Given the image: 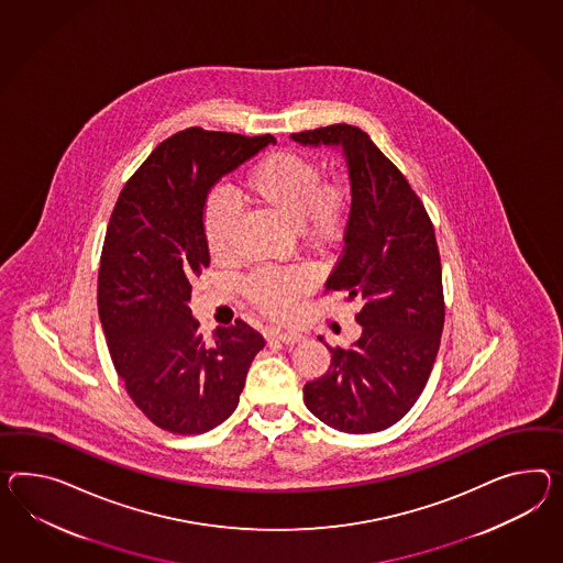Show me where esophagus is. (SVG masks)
<instances>
[{"label":"esophagus","instance_id":"34e87169","mask_svg":"<svg viewBox=\"0 0 563 563\" xmlns=\"http://www.w3.org/2000/svg\"><path fill=\"white\" fill-rule=\"evenodd\" d=\"M267 336H269V339H274V341L284 343V345H294V343H300L303 339L300 332L279 331V329H274V331L267 332Z\"/></svg>","mask_w":563,"mask_h":563}]
</instances>
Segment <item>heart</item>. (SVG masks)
Segmentation results:
<instances>
[{
	"label": "heart",
	"instance_id": "heart-1",
	"mask_svg": "<svg viewBox=\"0 0 563 563\" xmlns=\"http://www.w3.org/2000/svg\"><path fill=\"white\" fill-rule=\"evenodd\" d=\"M241 196L246 203L291 224L296 236L327 243L349 210V189L341 179L320 181L314 161L291 151H277L245 175ZM236 217L229 202L214 198L203 214V239L210 255L217 261L231 255ZM310 277L303 269L261 272L253 275L246 296L269 317H286L291 300L308 288Z\"/></svg>",
	"mask_w": 563,
	"mask_h": 563
}]
</instances>
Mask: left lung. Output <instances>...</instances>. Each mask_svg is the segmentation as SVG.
<instances>
[{
  "mask_svg": "<svg viewBox=\"0 0 563 563\" xmlns=\"http://www.w3.org/2000/svg\"><path fill=\"white\" fill-rule=\"evenodd\" d=\"M289 139L341 148L345 157L351 186L345 249L324 288L361 303L360 339L346 349L329 346L331 367L303 386V402L336 431L377 433L415 406L441 343L445 303L433 224L367 132L332 124Z\"/></svg>",
  "mask_w": 563,
  "mask_h": 563,
  "instance_id": "8db88e82",
  "label": "left lung"
}]
</instances>
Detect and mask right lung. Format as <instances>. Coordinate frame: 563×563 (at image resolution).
I'll use <instances>...</instances> for the list:
<instances>
[{
    "label": "right lung",
    "instance_id": "1",
    "mask_svg": "<svg viewBox=\"0 0 563 563\" xmlns=\"http://www.w3.org/2000/svg\"><path fill=\"white\" fill-rule=\"evenodd\" d=\"M269 145L272 134L181 130L130 177L110 217L98 277L106 343L132 402L169 433H206L231 417L265 346L243 320L203 343L189 300L210 265V189Z\"/></svg>",
    "mask_w": 563,
    "mask_h": 563
}]
</instances>
